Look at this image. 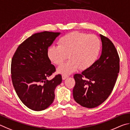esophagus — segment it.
Instances as JSON below:
<instances>
[{
  "instance_id": "obj_1",
  "label": "esophagus",
  "mask_w": 130,
  "mask_h": 130,
  "mask_svg": "<svg viewBox=\"0 0 130 130\" xmlns=\"http://www.w3.org/2000/svg\"><path fill=\"white\" fill-rule=\"evenodd\" d=\"M68 77H69V76H68L67 75H62V79H63V80H65V79H67Z\"/></svg>"
}]
</instances>
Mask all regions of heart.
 <instances>
[{"mask_svg": "<svg viewBox=\"0 0 130 130\" xmlns=\"http://www.w3.org/2000/svg\"><path fill=\"white\" fill-rule=\"evenodd\" d=\"M101 50V42L98 36L74 31L59 39L58 46L50 47L48 56L52 63L59 65L69 55L70 60L57 69L58 73L67 75L79 68H90L98 58Z\"/></svg>", "mask_w": 130, "mask_h": 130, "instance_id": "obj_1", "label": "heart"}]
</instances>
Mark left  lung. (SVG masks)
Returning <instances> with one entry per match:
<instances>
[{
    "mask_svg": "<svg viewBox=\"0 0 130 130\" xmlns=\"http://www.w3.org/2000/svg\"><path fill=\"white\" fill-rule=\"evenodd\" d=\"M102 49L100 58L88 69L75 74V101L86 108H95L108 98L119 72V58L111 41L100 34Z\"/></svg>",
    "mask_w": 130,
    "mask_h": 130,
    "instance_id": "obj_1",
    "label": "left lung"
}]
</instances>
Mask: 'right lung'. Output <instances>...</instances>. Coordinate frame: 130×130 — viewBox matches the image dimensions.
<instances>
[{"instance_id": "1", "label": "right lung", "mask_w": 130, "mask_h": 130, "mask_svg": "<svg viewBox=\"0 0 130 130\" xmlns=\"http://www.w3.org/2000/svg\"><path fill=\"white\" fill-rule=\"evenodd\" d=\"M60 32L44 31L33 34L18 47L11 61V78L18 97L27 107L44 110L54 102L55 89L61 75L47 78L55 71L48 56V48Z\"/></svg>"}]
</instances>
